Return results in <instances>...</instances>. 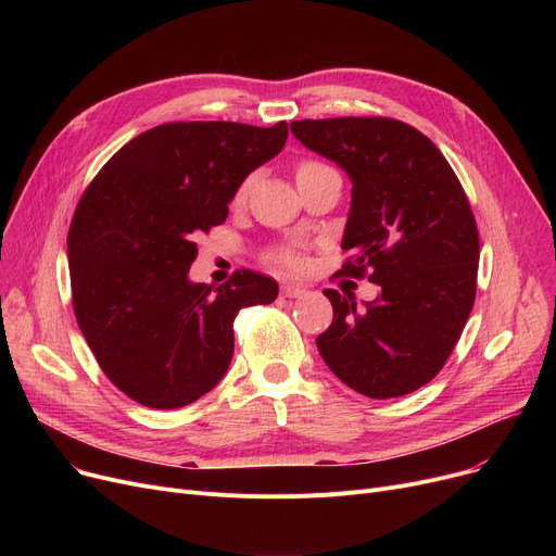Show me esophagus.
I'll return each instance as SVG.
<instances>
[{
  "instance_id": "1",
  "label": "esophagus",
  "mask_w": 556,
  "mask_h": 556,
  "mask_svg": "<svg viewBox=\"0 0 556 556\" xmlns=\"http://www.w3.org/2000/svg\"><path fill=\"white\" fill-rule=\"evenodd\" d=\"M304 293H306V288H304V286H300V283H283V286H281V295H283V298H288V300L302 298Z\"/></svg>"
}]
</instances>
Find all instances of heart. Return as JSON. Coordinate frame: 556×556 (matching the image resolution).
<instances>
[{"label":"heart","mask_w":556,"mask_h":556,"mask_svg":"<svg viewBox=\"0 0 556 556\" xmlns=\"http://www.w3.org/2000/svg\"><path fill=\"white\" fill-rule=\"evenodd\" d=\"M327 170H333V168H331L329 164H325V162H319V160L304 157V160H300V162L295 164V180H298V185H302V182L315 178V175H323V173H327ZM250 182H252V180L245 178V180L239 185L237 193H233V202H243V200H245V195H248V191H250ZM270 258L277 263V266L288 268V270L302 268V258H300L298 254H293V252H288V250H277V252L270 254Z\"/></svg>","instance_id":"b5f03b06"}]
</instances>
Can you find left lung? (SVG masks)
<instances>
[{
	"mask_svg": "<svg viewBox=\"0 0 556 556\" xmlns=\"http://www.w3.org/2000/svg\"><path fill=\"white\" fill-rule=\"evenodd\" d=\"M306 149L354 182L342 250L344 277L381 295L356 308L327 288L331 327L317 349L344 386L369 399L410 394L442 371L471 315L480 237L455 170L417 128L390 116L293 122Z\"/></svg>",
	"mask_w": 556,
	"mask_h": 556,
	"instance_id": "1",
	"label": "left lung"
}]
</instances>
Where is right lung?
Returning a JSON list of instances; mask_svg holds the SVG:
<instances>
[{
  "label": "right lung",
  "mask_w": 556,
  "mask_h": 556,
  "mask_svg": "<svg viewBox=\"0 0 556 556\" xmlns=\"http://www.w3.org/2000/svg\"><path fill=\"white\" fill-rule=\"evenodd\" d=\"M288 124L173 122L116 151L80 195L67 233L72 304L92 354L132 401L173 410L218 386L233 319L270 304L273 277L191 283L195 237L227 218L239 185L286 143Z\"/></svg>",
  "instance_id": "add662e5"
}]
</instances>
